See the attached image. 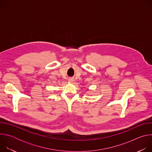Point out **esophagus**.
Masks as SVG:
<instances>
[{
    "label": "esophagus",
    "mask_w": 152,
    "mask_h": 152,
    "mask_svg": "<svg viewBox=\"0 0 152 152\" xmlns=\"http://www.w3.org/2000/svg\"><path fill=\"white\" fill-rule=\"evenodd\" d=\"M73 80H74V79H73V78H72V77L69 78V82H73Z\"/></svg>",
    "instance_id": "1"
}]
</instances>
